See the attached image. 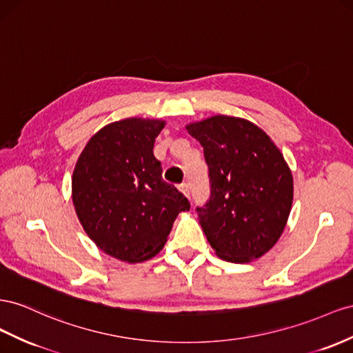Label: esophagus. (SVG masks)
Instances as JSON below:
<instances>
[{"instance_id": "1", "label": "esophagus", "mask_w": 353, "mask_h": 353, "mask_svg": "<svg viewBox=\"0 0 353 353\" xmlns=\"http://www.w3.org/2000/svg\"><path fill=\"white\" fill-rule=\"evenodd\" d=\"M179 190H181V192H183L187 197H190V187H188V184H187V183L179 184Z\"/></svg>"}]
</instances>
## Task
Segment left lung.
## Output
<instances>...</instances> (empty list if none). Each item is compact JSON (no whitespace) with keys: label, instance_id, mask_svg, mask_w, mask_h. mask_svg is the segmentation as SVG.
Masks as SVG:
<instances>
[{"label":"left lung","instance_id":"left-lung-1","mask_svg":"<svg viewBox=\"0 0 353 353\" xmlns=\"http://www.w3.org/2000/svg\"><path fill=\"white\" fill-rule=\"evenodd\" d=\"M203 147L211 194L196 211L225 261L260 259L278 242L292 205V175L279 148L254 123L215 116L188 125Z\"/></svg>","mask_w":353,"mask_h":353}]
</instances>
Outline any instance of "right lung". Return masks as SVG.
Masks as SVG:
<instances>
[{"mask_svg": "<svg viewBox=\"0 0 353 353\" xmlns=\"http://www.w3.org/2000/svg\"><path fill=\"white\" fill-rule=\"evenodd\" d=\"M165 121L126 119L102 128L72 174V202L90 239L111 256L144 261L163 248L188 199L163 181L154 141Z\"/></svg>", "mask_w": 353, "mask_h": 353, "instance_id": "1", "label": "right lung"}]
</instances>
